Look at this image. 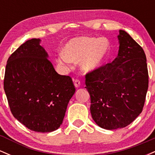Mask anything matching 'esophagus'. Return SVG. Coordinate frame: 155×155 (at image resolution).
Returning a JSON list of instances; mask_svg holds the SVG:
<instances>
[{
	"label": "esophagus",
	"mask_w": 155,
	"mask_h": 155,
	"mask_svg": "<svg viewBox=\"0 0 155 155\" xmlns=\"http://www.w3.org/2000/svg\"><path fill=\"white\" fill-rule=\"evenodd\" d=\"M74 85H75L76 87H79L80 85H81V83H80V81L79 79L74 80Z\"/></svg>",
	"instance_id": "esophagus-1"
}]
</instances>
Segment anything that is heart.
Instances as JSON below:
<instances>
[{
	"label": "heart",
	"instance_id": "1",
	"mask_svg": "<svg viewBox=\"0 0 155 155\" xmlns=\"http://www.w3.org/2000/svg\"><path fill=\"white\" fill-rule=\"evenodd\" d=\"M110 52L109 41L106 38L79 36L65 44L58 60L63 65L78 63L84 72H92L104 65Z\"/></svg>",
	"mask_w": 155,
	"mask_h": 155
}]
</instances>
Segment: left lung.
<instances>
[{
	"mask_svg": "<svg viewBox=\"0 0 155 155\" xmlns=\"http://www.w3.org/2000/svg\"><path fill=\"white\" fill-rule=\"evenodd\" d=\"M118 55L111 63L85 76L95 122L106 130L126 127L141 113L149 85L144 51L120 30Z\"/></svg>",
	"mask_w": 155,
	"mask_h": 155,
	"instance_id": "left-lung-1",
	"label": "left lung"
}]
</instances>
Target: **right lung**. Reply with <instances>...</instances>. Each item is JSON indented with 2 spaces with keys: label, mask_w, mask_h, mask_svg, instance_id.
I'll return each instance as SVG.
<instances>
[{
  "label": "right lung",
  "mask_w": 155,
  "mask_h": 155,
  "mask_svg": "<svg viewBox=\"0 0 155 155\" xmlns=\"http://www.w3.org/2000/svg\"><path fill=\"white\" fill-rule=\"evenodd\" d=\"M41 39L27 41L8 58L4 90L13 116L31 130L60 127L76 89L71 78L55 71Z\"/></svg>",
  "instance_id": "add662e5"
}]
</instances>
